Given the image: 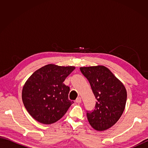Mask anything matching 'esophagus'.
Returning a JSON list of instances; mask_svg holds the SVG:
<instances>
[{
    "mask_svg": "<svg viewBox=\"0 0 148 148\" xmlns=\"http://www.w3.org/2000/svg\"><path fill=\"white\" fill-rule=\"evenodd\" d=\"M76 103H80L81 102V97H77V98L76 99Z\"/></svg>",
    "mask_w": 148,
    "mask_h": 148,
    "instance_id": "1",
    "label": "esophagus"
}]
</instances>
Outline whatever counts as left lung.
Returning <instances> with one entry per match:
<instances>
[{
	"mask_svg": "<svg viewBox=\"0 0 148 148\" xmlns=\"http://www.w3.org/2000/svg\"><path fill=\"white\" fill-rule=\"evenodd\" d=\"M90 84L97 100L93 111H87L90 124L94 129L103 131L120 118L127 102V90L120 81L103 65L80 67Z\"/></svg>",
	"mask_w": 148,
	"mask_h": 148,
	"instance_id": "obj_1",
	"label": "left lung"
}]
</instances>
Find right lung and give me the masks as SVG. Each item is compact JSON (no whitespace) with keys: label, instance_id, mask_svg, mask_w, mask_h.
I'll return each instance as SVG.
<instances>
[{"label":"right lung","instance_id":"add662e5","mask_svg":"<svg viewBox=\"0 0 148 148\" xmlns=\"http://www.w3.org/2000/svg\"><path fill=\"white\" fill-rule=\"evenodd\" d=\"M74 69V66L48 64L29 77L22 90V100L34 119L49 125L64 116L74 102L69 100L70 88L63 83Z\"/></svg>","mask_w":148,"mask_h":148}]
</instances>
